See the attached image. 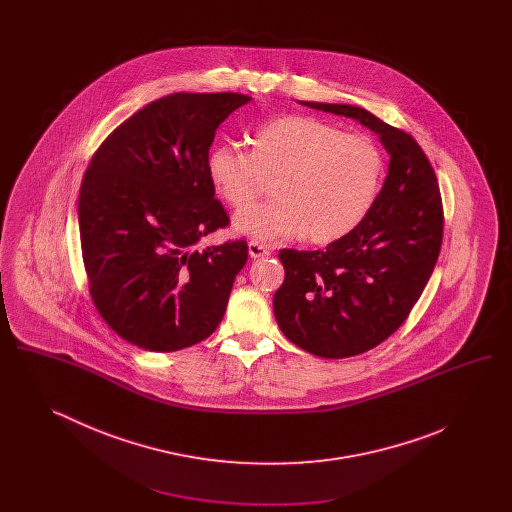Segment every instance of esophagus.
Wrapping results in <instances>:
<instances>
[{"instance_id": "34e87169", "label": "esophagus", "mask_w": 512, "mask_h": 512, "mask_svg": "<svg viewBox=\"0 0 512 512\" xmlns=\"http://www.w3.org/2000/svg\"><path fill=\"white\" fill-rule=\"evenodd\" d=\"M247 249H249V257L251 259H261V257H268L270 255V249H268L267 245L259 244V242H249Z\"/></svg>"}]
</instances>
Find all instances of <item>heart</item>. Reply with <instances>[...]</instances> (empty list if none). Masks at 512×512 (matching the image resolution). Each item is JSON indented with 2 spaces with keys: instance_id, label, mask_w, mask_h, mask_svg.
Here are the masks:
<instances>
[{
  "instance_id": "obj_1",
  "label": "heart",
  "mask_w": 512,
  "mask_h": 512,
  "mask_svg": "<svg viewBox=\"0 0 512 512\" xmlns=\"http://www.w3.org/2000/svg\"><path fill=\"white\" fill-rule=\"evenodd\" d=\"M386 174L384 153L361 134L315 117L290 115L259 126L251 151L232 144L207 153V176L224 203L247 207L272 180V201L234 217V230L259 244L307 238L340 242L372 211Z\"/></svg>"
}]
</instances>
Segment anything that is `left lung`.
<instances>
[{
  "instance_id": "left-lung-1",
  "label": "left lung",
  "mask_w": 512,
  "mask_h": 512,
  "mask_svg": "<svg viewBox=\"0 0 512 512\" xmlns=\"http://www.w3.org/2000/svg\"><path fill=\"white\" fill-rule=\"evenodd\" d=\"M299 103L361 122L390 155L372 211L349 236L326 249L278 253L286 268L272 299L280 330L317 357L345 359L388 340L428 284L443 238L438 178L411 134L363 107Z\"/></svg>"
}]
</instances>
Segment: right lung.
Returning a JSON list of instances; mask_svg holds the SVG:
<instances>
[{
    "label": "right lung",
    "instance_id": "1",
    "mask_svg": "<svg viewBox=\"0 0 512 512\" xmlns=\"http://www.w3.org/2000/svg\"><path fill=\"white\" fill-rule=\"evenodd\" d=\"M249 101L234 92L165 96L94 153L78 197L82 259L94 305L122 340L178 351L224 317L247 244H195L228 224L207 153L220 122Z\"/></svg>",
    "mask_w": 512,
    "mask_h": 512
}]
</instances>
